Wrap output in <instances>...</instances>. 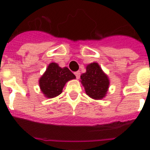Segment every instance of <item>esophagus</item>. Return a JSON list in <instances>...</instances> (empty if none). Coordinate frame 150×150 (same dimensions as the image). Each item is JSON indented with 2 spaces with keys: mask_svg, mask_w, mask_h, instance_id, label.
<instances>
[{
  "mask_svg": "<svg viewBox=\"0 0 150 150\" xmlns=\"http://www.w3.org/2000/svg\"><path fill=\"white\" fill-rule=\"evenodd\" d=\"M75 76H76V78H77V79H79V78H80V71H75Z\"/></svg>",
  "mask_w": 150,
  "mask_h": 150,
  "instance_id": "34e87169",
  "label": "esophagus"
}]
</instances>
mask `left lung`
I'll return each instance as SVG.
<instances>
[{
    "label": "left lung",
    "instance_id": "1",
    "mask_svg": "<svg viewBox=\"0 0 150 150\" xmlns=\"http://www.w3.org/2000/svg\"><path fill=\"white\" fill-rule=\"evenodd\" d=\"M80 82L83 86L86 93L93 100H102L107 93L110 79L98 63L89 64L86 71L81 75Z\"/></svg>",
    "mask_w": 150,
    "mask_h": 150
}]
</instances>
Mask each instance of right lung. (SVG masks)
Returning a JSON list of instances; mask_svg holds the SVG:
<instances>
[{"label": "right lung", "mask_w": 150, "mask_h": 150, "mask_svg": "<svg viewBox=\"0 0 150 150\" xmlns=\"http://www.w3.org/2000/svg\"><path fill=\"white\" fill-rule=\"evenodd\" d=\"M75 75L67 67L61 68L55 62L50 63L39 79V85L43 96L54 98L62 93L66 82L75 79Z\"/></svg>", "instance_id": "add662e5"}]
</instances>
